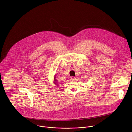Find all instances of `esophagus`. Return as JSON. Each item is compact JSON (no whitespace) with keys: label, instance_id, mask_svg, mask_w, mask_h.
Here are the masks:
<instances>
[{"label":"esophagus","instance_id":"esophagus-1","mask_svg":"<svg viewBox=\"0 0 132 132\" xmlns=\"http://www.w3.org/2000/svg\"><path fill=\"white\" fill-rule=\"evenodd\" d=\"M71 79L72 80L74 81V80H76V78L75 77H71Z\"/></svg>","mask_w":132,"mask_h":132}]
</instances>
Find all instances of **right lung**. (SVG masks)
<instances>
[{
  "label": "right lung",
  "mask_w": 132,
  "mask_h": 132,
  "mask_svg": "<svg viewBox=\"0 0 132 132\" xmlns=\"http://www.w3.org/2000/svg\"><path fill=\"white\" fill-rule=\"evenodd\" d=\"M55 80V82H54V83H55V84H57V80L56 79H54Z\"/></svg>",
  "instance_id": "1"
}]
</instances>
